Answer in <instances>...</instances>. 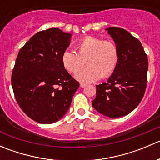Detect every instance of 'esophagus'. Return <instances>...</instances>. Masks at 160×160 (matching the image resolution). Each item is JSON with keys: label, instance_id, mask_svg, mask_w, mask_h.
Instances as JSON below:
<instances>
[{"label": "esophagus", "instance_id": "34e87169", "mask_svg": "<svg viewBox=\"0 0 160 160\" xmlns=\"http://www.w3.org/2000/svg\"><path fill=\"white\" fill-rule=\"evenodd\" d=\"M80 88H85V87H86V84H85V83H80Z\"/></svg>", "mask_w": 160, "mask_h": 160}]
</instances>
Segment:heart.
Listing matches in <instances>:
<instances>
[{
    "mask_svg": "<svg viewBox=\"0 0 160 160\" xmlns=\"http://www.w3.org/2000/svg\"><path fill=\"white\" fill-rule=\"evenodd\" d=\"M75 52L65 50L61 56V62L66 70L73 73L85 62L88 67L75 74L79 81L92 83L98 79L110 77L118 65V49L113 42L101 38L87 36L75 46Z\"/></svg>",
    "mask_w": 160,
    "mask_h": 160,
    "instance_id": "b5f03b06",
    "label": "heart"
}]
</instances>
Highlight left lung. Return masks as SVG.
<instances>
[{"label": "left lung", "instance_id": "left-lung-1", "mask_svg": "<svg viewBox=\"0 0 160 160\" xmlns=\"http://www.w3.org/2000/svg\"><path fill=\"white\" fill-rule=\"evenodd\" d=\"M118 49V65L107 82L97 85L93 108L107 117L132 112L142 99L147 84L148 58L139 40L125 29L106 28Z\"/></svg>", "mask_w": 160, "mask_h": 160}]
</instances>
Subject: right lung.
I'll return each instance as SVG.
<instances>
[{"label":"right lung","instance_id":"obj_1","mask_svg":"<svg viewBox=\"0 0 160 160\" xmlns=\"http://www.w3.org/2000/svg\"><path fill=\"white\" fill-rule=\"evenodd\" d=\"M72 35L52 28L34 35L20 49L11 76L18 104L32 120L52 124L70 108L79 82L63 68Z\"/></svg>","mask_w":160,"mask_h":160}]
</instances>
